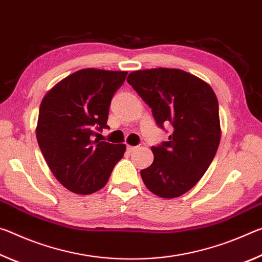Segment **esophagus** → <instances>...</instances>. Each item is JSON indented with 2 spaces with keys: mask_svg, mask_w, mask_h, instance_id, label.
<instances>
[{
  "mask_svg": "<svg viewBox=\"0 0 262 262\" xmlns=\"http://www.w3.org/2000/svg\"><path fill=\"white\" fill-rule=\"evenodd\" d=\"M127 150H128V152H133L134 150H136V147H133V145H127Z\"/></svg>",
  "mask_w": 262,
  "mask_h": 262,
  "instance_id": "34e87169",
  "label": "esophagus"
}]
</instances>
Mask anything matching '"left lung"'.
Returning a JSON list of instances; mask_svg holds the SVG:
<instances>
[{"mask_svg": "<svg viewBox=\"0 0 262 262\" xmlns=\"http://www.w3.org/2000/svg\"><path fill=\"white\" fill-rule=\"evenodd\" d=\"M127 82L149 105L159 127H173L168 141L151 148L154 162L141 171L143 183L159 198H178L202 178L220 145L215 92L180 69L137 70L128 75Z\"/></svg>", "mask_w": 262, "mask_h": 262, "instance_id": "8db88e82", "label": "left lung"}]
</instances>
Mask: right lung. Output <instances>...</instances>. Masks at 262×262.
<instances>
[{"label": "right lung", "instance_id": "add662e5", "mask_svg": "<svg viewBox=\"0 0 262 262\" xmlns=\"http://www.w3.org/2000/svg\"><path fill=\"white\" fill-rule=\"evenodd\" d=\"M127 72L88 68L69 75L41 100L35 134L52 173L76 194L103 188L126 151L125 144L95 139L108 128V108Z\"/></svg>", "mask_w": 262, "mask_h": 262}]
</instances>
